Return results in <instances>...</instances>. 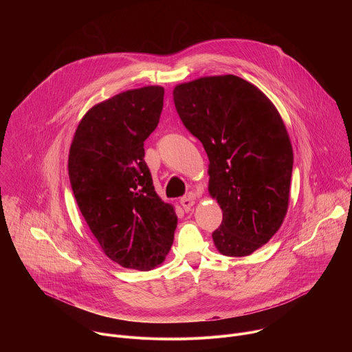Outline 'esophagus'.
<instances>
[{
    "label": "esophagus",
    "mask_w": 352,
    "mask_h": 352,
    "mask_svg": "<svg viewBox=\"0 0 352 352\" xmlns=\"http://www.w3.org/2000/svg\"><path fill=\"white\" fill-rule=\"evenodd\" d=\"M193 204H195V200L192 197H189V196L188 197L185 196V197L181 199V206L184 207L185 211H189L193 207Z\"/></svg>",
    "instance_id": "34e87169"
}]
</instances>
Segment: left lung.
Instances as JSON below:
<instances>
[{"instance_id": "obj_1", "label": "left lung", "mask_w": 352, "mask_h": 352, "mask_svg": "<svg viewBox=\"0 0 352 352\" xmlns=\"http://www.w3.org/2000/svg\"><path fill=\"white\" fill-rule=\"evenodd\" d=\"M184 126L210 160V193L223 211L218 251L247 256L280 229L289 201L294 152L273 102L236 75L206 76L174 89Z\"/></svg>"}]
</instances>
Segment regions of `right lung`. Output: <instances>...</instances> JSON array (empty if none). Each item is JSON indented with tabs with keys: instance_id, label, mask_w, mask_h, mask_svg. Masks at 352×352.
Listing matches in <instances>:
<instances>
[{
	"instance_id": "right-lung-1",
	"label": "right lung",
	"mask_w": 352,
	"mask_h": 352,
	"mask_svg": "<svg viewBox=\"0 0 352 352\" xmlns=\"http://www.w3.org/2000/svg\"><path fill=\"white\" fill-rule=\"evenodd\" d=\"M164 89L127 90L94 105L80 120L68 156L76 204L105 255L146 272L168 254L177 215L156 195L144 141L156 129Z\"/></svg>"
}]
</instances>
